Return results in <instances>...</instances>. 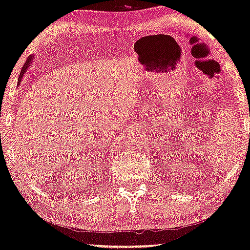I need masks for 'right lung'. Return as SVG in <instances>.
<instances>
[{"mask_svg":"<svg viewBox=\"0 0 250 250\" xmlns=\"http://www.w3.org/2000/svg\"><path fill=\"white\" fill-rule=\"evenodd\" d=\"M30 61H31V59H29L26 61V63L24 64V67H23V69H21V74H20V80H18V81H21V78H23V75H24V73H25V70H26V68L27 67H29V64H30Z\"/></svg>","mask_w":250,"mask_h":250,"instance_id":"obj_1","label":"right lung"}]
</instances>
